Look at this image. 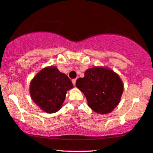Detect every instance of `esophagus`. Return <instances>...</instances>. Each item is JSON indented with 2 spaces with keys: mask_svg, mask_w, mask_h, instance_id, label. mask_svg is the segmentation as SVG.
Returning a JSON list of instances; mask_svg holds the SVG:
<instances>
[{
  "mask_svg": "<svg viewBox=\"0 0 153 153\" xmlns=\"http://www.w3.org/2000/svg\"><path fill=\"white\" fill-rule=\"evenodd\" d=\"M72 82H73V85L74 86L76 85V79H72Z\"/></svg>",
  "mask_w": 153,
  "mask_h": 153,
  "instance_id": "1",
  "label": "esophagus"
}]
</instances>
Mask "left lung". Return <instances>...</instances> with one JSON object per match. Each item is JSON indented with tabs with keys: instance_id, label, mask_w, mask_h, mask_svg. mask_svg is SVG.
Returning a JSON list of instances; mask_svg holds the SVG:
<instances>
[{
	"instance_id": "8db88e82",
	"label": "left lung",
	"mask_w": 153,
	"mask_h": 153,
	"mask_svg": "<svg viewBox=\"0 0 153 153\" xmlns=\"http://www.w3.org/2000/svg\"><path fill=\"white\" fill-rule=\"evenodd\" d=\"M76 87L85 94L90 108L101 114L113 111L123 91L119 76L112 70L102 67L86 71L85 77L77 79Z\"/></svg>"
}]
</instances>
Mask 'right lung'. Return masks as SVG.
<instances>
[{"instance_id":"1","label":"right lung","mask_w":153,"mask_h":153,"mask_svg":"<svg viewBox=\"0 0 153 153\" xmlns=\"http://www.w3.org/2000/svg\"><path fill=\"white\" fill-rule=\"evenodd\" d=\"M73 84L66 75L55 66L45 68L38 73L30 83L32 99L43 111L54 113L61 108L66 91Z\"/></svg>"}]
</instances>
